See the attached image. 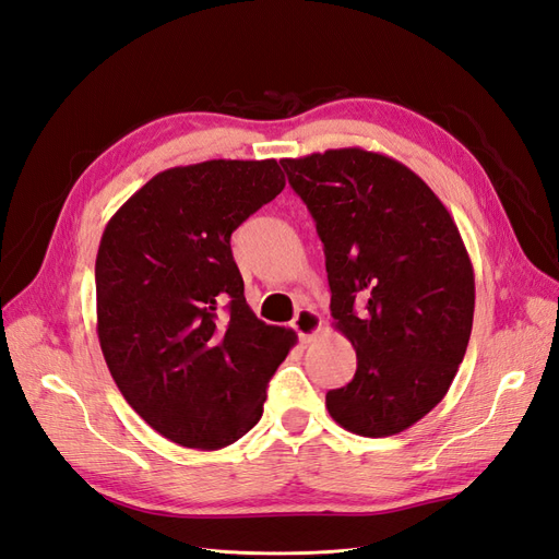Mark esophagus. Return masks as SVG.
I'll list each match as a JSON object with an SVG mask.
<instances>
[{"label": "esophagus", "mask_w": 559, "mask_h": 559, "mask_svg": "<svg viewBox=\"0 0 559 559\" xmlns=\"http://www.w3.org/2000/svg\"><path fill=\"white\" fill-rule=\"evenodd\" d=\"M292 326L296 329V333H298L302 343H310L312 337L321 331V317L312 308H300L294 317Z\"/></svg>", "instance_id": "obj_1"}]
</instances>
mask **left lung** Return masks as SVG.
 <instances>
[{
  "mask_svg": "<svg viewBox=\"0 0 559 559\" xmlns=\"http://www.w3.org/2000/svg\"><path fill=\"white\" fill-rule=\"evenodd\" d=\"M280 163L324 242L333 326L357 352L329 415L359 436L401 433L443 401L466 354L476 280L460 228L411 167L376 151Z\"/></svg>",
  "mask_w": 559,
  "mask_h": 559,
  "instance_id": "8db88e82",
  "label": "left lung"
}]
</instances>
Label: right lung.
<instances>
[{"instance_id": "add662e5", "label": "right lung", "mask_w": 559, "mask_h": 559, "mask_svg": "<svg viewBox=\"0 0 559 559\" xmlns=\"http://www.w3.org/2000/svg\"><path fill=\"white\" fill-rule=\"evenodd\" d=\"M277 160L170 167L128 198L95 259L97 337L109 373L151 429L222 450L263 413L296 345L251 312L230 235L284 189Z\"/></svg>"}]
</instances>
